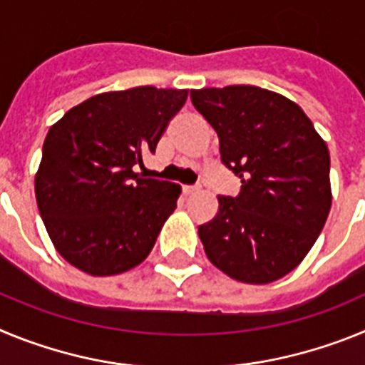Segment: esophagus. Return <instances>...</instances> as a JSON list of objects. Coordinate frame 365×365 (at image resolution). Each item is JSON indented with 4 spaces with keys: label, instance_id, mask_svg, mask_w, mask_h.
I'll use <instances>...</instances> for the list:
<instances>
[{
    "label": "esophagus",
    "instance_id": "34e87169",
    "mask_svg": "<svg viewBox=\"0 0 365 365\" xmlns=\"http://www.w3.org/2000/svg\"><path fill=\"white\" fill-rule=\"evenodd\" d=\"M199 186H182V192H185V195H192V193H197L199 192Z\"/></svg>",
    "mask_w": 365,
    "mask_h": 365
}]
</instances>
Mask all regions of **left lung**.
Returning <instances> with one entry per match:
<instances>
[{"label":"left lung","mask_w":365,"mask_h":365,"mask_svg":"<svg viewBox=\"0 0 365 365\" xmlns=\"http://www.w3.org/2000/svg\"><path fill=\"white\" fill-rule=\"evenodd\" d=\"M219 137L222 164L241 179L199 227L208 259L232 279L265 285L294 270L327 221L329 150L296 102L256 86L192 89Z\"/></svg>","instance_id":"8db88e82"}]
</instances>
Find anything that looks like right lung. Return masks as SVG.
<instances>
[{
  "mask_svg": "<svg viewBox=\"0 0 365 365\" xmlns=\"http://www.w3.org/2000/svg\"><path fill=\"white\" fill-rule=\"evenodd\" d=\"M188 98L153 86L83 100L49 128L34 177L38 210L58 254L89 276L140 265L173 214L180 186L133 168Z\"/></svg>",
  "mask_w": 365,
  "mask_h": 365,
  "instance_id": "right-lung-1",
  "label": "right lung"
}]
</instances>
